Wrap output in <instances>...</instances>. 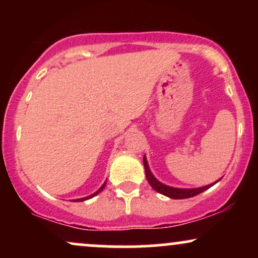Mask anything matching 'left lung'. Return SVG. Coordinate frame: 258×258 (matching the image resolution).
Returning <instances> with one entry per match:
<instances>
[{"instance_id":"obj_1","label":"left lung","mask_w":258,"mask_h":258,"mask_svg":"<svg viewBox=\"0 0 258 258\" xmlns=\"http://www.w3.org/2000/svg\"><path fill=\"white\" fill-rule=\"evenodd\" d=\"M143 164H144V168H146L147 179H148V182H149V184L153 186V189H155V190L160 194L166 195V197L171 198V199H188V198H193V197H195V195H198V194L203 193V191H205L206 189L211 188L212 185L216 184V183L220 180V179H218L217 182L212 183V184L201 186V188H195V189L173 188V186H168V185L162 184V183H160L159 180L153 176V173L150 172V170H149V166H148L146 156L143 158Z\"/></svg>"}]
</instances>
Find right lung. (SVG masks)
I'll list each match as a JSON object with an SVG mask.
<instances>
[{
	"instance_id": "1",
	"label": "right lung",
	"mask_w": 258,
	"mask_h": 258,
	"mask_svg": "<svg viewBox=\"0 0 258 258\" xmlns=\"http://www.w3.org/2000/svg\"><path fill=\"white\" fill-rule=\"evenodd\" d=\"M105 184H106V182H104V184H103L102 186H100V188L98 189V190L96 191V193H93V194H91V195H88V197H86V198H81V199H76V201H85V200H87V199H91V198H93V197H96L97 194H99L100 191L103 190V189H104V186H105Z\"/></svg>"
}]
</instances>
